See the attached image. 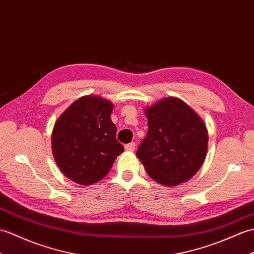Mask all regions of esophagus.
Returning a JSON list of instances; mask_svg holds the SVG:
<instances>
[{"label":"esophagus","instance_id":"34e87169","mask_svg":"<svg viewBox=\"0 0 254 254\" xmlns=\"http://www.w3.org/2000/svg\"><path fill=\"white\" fill-rule=\"evenodd\" d=\"M125 148L127 151H134L135 149V143H129V144H127L125 146Z\"/></svg>","mask_w":254,"mask_h":254}]
</instances>
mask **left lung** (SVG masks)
I'll list each match as a JSON object with an SVG mask.
<instances>
[{
  "instance_id": "left-lung-1",
  "label": "left lung",
  "mask_w": 254,
  "mask_h": 254,
  "mask_svg": "<svg viewBox=\"0 0 254 254\" xmlns=\"http://www.w3.org/2000/svg\"><path fill=\"white\" fill-rule=\"evenodd\" d=\"M148 132L136 156L150 178L164 186L185 183L201 168L208 150V131L186 103L166 97L145 109Z\"/></svg>"
}]
</instances>
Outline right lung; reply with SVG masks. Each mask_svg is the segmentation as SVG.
<instances>
[{"label":"right lung","instance_id":"obj_1","mask_svg":"<svg viewBox=\"0 0 254 254\" xmlns=\"http://www.w3.org/2000/svg\"><path fill=\"white\" fill-rule=\"evenodd\" d=\"M114 106L95 95L80 97L58 118L52 151L62 172L80 185H92L108 174L125 147L116 138L110 115Z\"/></svg>","mask_w":254,"mask_h":254}]
</instances>
